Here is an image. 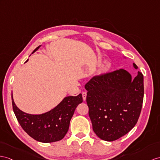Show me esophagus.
<instances>
[{
    "label": "esophagus",
    "mask_w": 160,
    "mask_h": 160,
    "mask_svg": "<svg viewBox=\"0 0 160 160\" xmlns=\"http://www.w3.org/2000/svg\"><path fill=\"white\" fill-rule=\"evenodd\" d=\"M82 96H83V100H85V99H86V96H87V93L85 92H83L82 93Z\"/></svg>",
    "instance_id": "obj_1"
}]
</instances>
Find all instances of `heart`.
<instances>
[{
	"instance_id": "b5f03b06",
	"label": "heart",
	"mask_w": 160,
	"mask_h": 160,
	"mask_svg": "<svg viewBox=\"0 0 160 160\" xmlns=\"http://www.w3.org/2000/svg\"><path fill=\"white\" fill-rule=\"evenodd\" d=\"M109 67H110V64L109 63H107L106 64H105V66H104V68H106V69L109 68Z\"/></svg>"
}]
</instances>
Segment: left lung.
Listing matches in <instances>:
<instances>
[{"instance_id": "obj_1", "label": "left lung", "mask_w": 160, "mask_h": 160, "mask_svg": "<svg viewBox=\"0 0 160 160\" xmlns=\"http://www.w3.org/2000/svg\"><path fill=\"white\" fill-rule=\"evenodd\" d=\"M134 67L138 68L135 64ZM85 88L93 130L100 138L113 141L134 127L143 102L141 72L133 80L123 69L103 73L93 77Z\"/></svg>"}]
</instances>
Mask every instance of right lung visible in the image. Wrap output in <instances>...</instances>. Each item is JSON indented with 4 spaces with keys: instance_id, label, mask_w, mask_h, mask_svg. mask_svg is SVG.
Listing matches in <instances>:
<instances>
[{
    "instance_id": "right-lung-1",
    "label": "right lung",
    "mask_w": 160,
    "mask_h": 160,
    "mask_svg": "<svg viewBox=\"0 0 160 160\" xmlns=\"http://www.w3.org/2000/svg\"><path fill=\"white\" fill-rule=\"evenodd\" d=\"M39 48L38 46L35 49L32 53ZM11 99L14 113L23 130L36 141L45 143L60 141L64 137L74 112L83 102L81 93L77 96H68L49 112L41 115H30L19 109L14 103L12 95Z\"/></svg>"
}]
</instances>
